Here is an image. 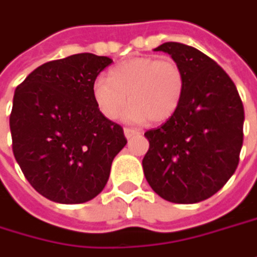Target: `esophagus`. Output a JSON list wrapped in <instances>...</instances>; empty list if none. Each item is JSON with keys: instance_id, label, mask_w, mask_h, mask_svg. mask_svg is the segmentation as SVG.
<instances>
[{"instance_id": "obj_1", "label": "esophagus", "mask_w": 257, "mask_h": 257, "mask_svg": "<svg viewBox=\"0 0 257 257\" xmlns=\"http://www.w3.org/2000/svg\"><path fill=\"white\" fill-rule=\"evenodd\" d=\"M123 132H125V137H126L128 140H131L132 137H135V135H138V134H140L137 129H131V128H125L123 129Z\"/></svg>"}]
</instances>
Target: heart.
<instances>
[{"mask_svg": "<svg viewBox=\"0 0 257 257\" xmlns=\"http://www.w3.org/2000/svg\"><path fill=\"white\" fill-rule=\"evenodd\" d=\"M185 94V72L172 58L137 56L109 71L107 80L93 84V100L104 117L114 120L123 109L131 122H166L179 109Z\"/></svg>", "mask_w": 257, "mask_h": 257, "instance_id": "obj_1", "label": "heart"}]
</instances>
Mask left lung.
Returning a JSON list of instances; mask_svg holds the SVG:
<instances>
[{
    "instance_id": "left-lung-1",
    "label": "left lung",
    "mask_w": 257,
    "mask_h": 257,
    "mask_svg": "<svg viewBox=\"0 0 257 257\" xmlns=\"http://www.w3.org/2000/svg\"><path fill=\"white\" fill-rule=\"evenodd\" d=\"M154 51L182 67L185 94L166 123L145 132L144 174L163 199L196 204L217 193L238 166L243 103L228 74L196 48L166 42Z\"/></svg>"
}]
</instances>
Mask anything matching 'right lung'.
I'll return each instance as SVG.
<instances>
[{
  "label": "right lung",
  "mask_w": 257,
  "mask_h": 257,
  "mask_svg": "<svg viewBox=\"0 0 257 257\" xmlns=\"http://www.w3.org/2000/svg\"><path fill=\"white\" fill-rule=\"evenodd\" d=\"M112 62L93 53L71 55L38 67L16 88L13 153L27 182L53 202L96 198L126 145L123 128L93 100V84Z\"/></svg>",
  "instance_id": "1"
}]
</instances>
